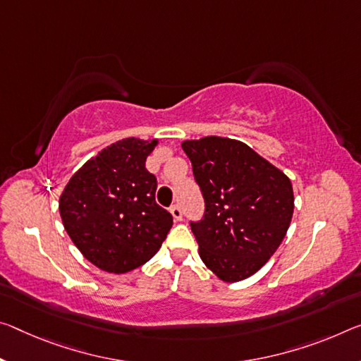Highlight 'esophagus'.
I'll return each mask as SVG.
<instances>
[{
    "mask_svg": "<svg viewBox=\"0 0 361 361\" xmlns=\"http://www.w3.org/2000/svg\"><path fill=\"white\" fill-rule=\"evenodd\" d=\"M170 214L173 215V219L176 220V221H181V219H183V210H181V207L180 205H171L170 207Z\"/></svg>",
    "mask_w": 361,
    "mask_h": 361,
    "instance_id": "34e87169",
    "label": "esophagus"
}]
</instances>
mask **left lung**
<instances>
[{
	"label": "left lung",
	"mask_w": 361,
	"mask_h": 361,
	"mask_svg": "<svg viewBox=\"0 0 361 361\" xmlns=\"http://www.w3.org/2000/svg\"><path fill=\"white\" fill-rule=\"evenodd\" d=\"M201 188L205 214L191 221L199 255L221 281L252 276L276 252L294 214L290 180L238 140L181 142Z\"/></svg>",
	"instance_id": "left-lung-1"
}]
</instances>
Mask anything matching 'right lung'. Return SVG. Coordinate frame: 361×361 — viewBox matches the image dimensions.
Wrapping results in <instances>:
<instances>
[{"instance_id": "obj_1", "label": "right lung", "mask_w": 361, "mask_h": 361, "mask_svg": "<svg viewBox=\"0 0 361 361\" xmlns=\"http://www.w3.org/2000/svg\"><path fill=\"white\" fill-rule=\"evenodd\" d=\"M157 140L112 142L78 169L61 194L59 212L72 243L94 267L128 273L151 260L173 219L156 202L157 180L146 159Z\"/></svg>"}]
</instances>
